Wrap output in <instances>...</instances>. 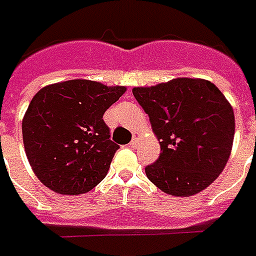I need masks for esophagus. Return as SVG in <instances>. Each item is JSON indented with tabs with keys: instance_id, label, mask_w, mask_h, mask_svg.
<instances>
[{
	"instance_id": "34e87169",
	"label": "esophagus",
	"mask_w": 256,
	"mask_h": 256,
	"mask_svg": "<svg viewBox=\"0 0 256 256\" xmlns=\"http://www.w3.org/2000/svg\"><path fill=\"white\" fill-rule=\"evenodd\" d=\"M139 139H140L139 134H134V138H132V140H131V143H130V146H131V148H136L138 144H139Z\"/></svg>"
}]
</instances>
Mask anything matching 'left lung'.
I'll return each mask as SVG.
<instances>
[{
	"mask_svg": "<svg viewBox=\"0 0 256 256\" xmlns=\"http://www.w3.org/2000/svg\"><path fill=\"white\" fill-rule=\"evenodd\" d=\"M160 140L158 160L144 168L164 193L189 197L224 171L234 136V113L224 94L201 78H175L132 90Z\"/></svg>",
	"mask_w": 256,
	"mask_h": 256,
	"instance_id": "1",
	"label": "left lung"
}]
</instances>
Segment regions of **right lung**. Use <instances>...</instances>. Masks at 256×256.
<instances>
[{
  "label": "right lung",
  "instance_id": "right-lung-1",
  "mask_svg": "<svg viewBox=\"0 0 256 256\" xmlns=\"http://www.w3.org/2000/svg\"><path fill=\"white\" fill-rule=\"evenodd\" d=\"M125 92L90 80L48 85L34 95L23 124L32 171L60 194H82L102 182L118 144L103 114Z\"/></svg>",
  "mask_w": 256,
  "mask_h": 256
}]
</instances>
